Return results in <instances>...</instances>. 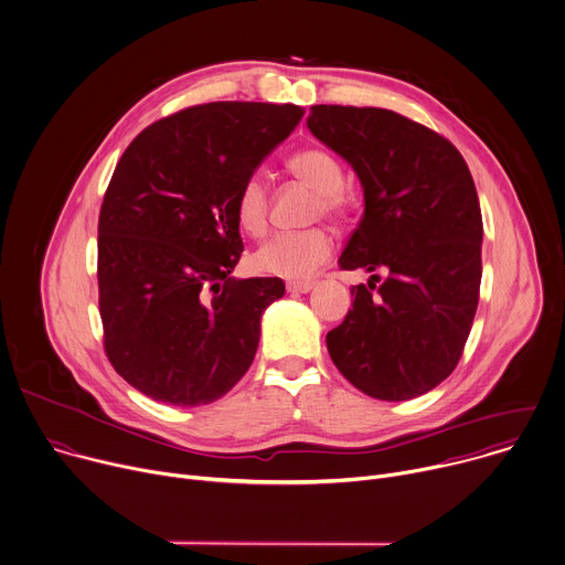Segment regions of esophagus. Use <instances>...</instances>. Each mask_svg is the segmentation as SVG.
Returning <instances> with one entry per match:
<instances>
[{"label": "esophagus", "mask_w": 565, "mask_h": 565, "mask_svg": "<svg viewBox=\"0 0 565 565\" xmlns=\"http://www.w3.org/2000/svg\"><path fill=\"white\" fill-rule=\"evenodd\" d=\"M311 289H313L311 280H289L287 282V291H291V294H307Z\"/></svg>", "instance_id": "obj_1"}]
</instances>
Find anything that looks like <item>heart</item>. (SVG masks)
<instances>
[{
    "label": "heart",
    "mask_w": 565,
    "mask_h": 565,
    "mask_svg": "<svg viewBox=\"0 0 565 565\" xmlns=\"http://www.w3.org/2000/svg\"><path fill=\"white\" fill-rule=\"evenodd\" d=\"M287 170L316 192L313 212L340 216L344 212V170L340 161L322 148H305L287 159ZM269 192L263 174H249L238 188L234 201V216L238 227L258 236L267 227ZM333 252V238L324 227L300 232H278L269 236L252 256L249 265L258 274L280 276L291 280L309 278Z\"/></svg>",
    "instance_id": "obj_1"
}]
</instances>
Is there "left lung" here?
<instances>
[{
    "instance_id": "obj_1",
    "label": "left lung",
    "mask_w": 565,
    "mask_h": 565,
    "mask_svg": "<svg viewBox=\"0 0 565 565\" xmlns=\"http://www.w3.org/2000/svg\"><path fill=\"white\" fill-rule=\"evenodd\" d=\"M307 128L364 190L340 269L388 271L377 291V274L351 289L329 355L375 399L424 395L457 366L479 302L483 225L470 170L448 139L393 110L313 106Z\"/></svg>"
}]
</instances>
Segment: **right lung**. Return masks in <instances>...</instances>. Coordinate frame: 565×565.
<instances>
[{
	"mask_svg": "<svg viewBox=\"0 0 565 565\" xmlns=\"http://www.w3.org/2000/svg\"><path fill=\"white\" fill-rule=\"evenodd\" d=\"M294 104L216 102L148 126L124 152L99 214V313L115 371L172 406L223 397L252 366L280 278L232 276L234 201L300 124Z\"/></svg>",
	"mask_w": 565,
	"mask_h": 565,
	"instance_id": "obj_1",
	"label": "right lung"
}]
</instances>
